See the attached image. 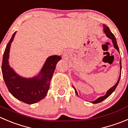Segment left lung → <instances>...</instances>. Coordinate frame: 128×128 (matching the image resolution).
<instances>
[{"label": "left lung", "instance_id": "obj_1", "mask_svg": "<svg viewBox=\"0 0 128 128\" xmlns=\"http://www.w3.org/2000/svg\"><path fill=\"white\" fill-rule=\"evenodd\" d=\"M104 32L106 33V36H108L109 38H110V40H112L113 44H114V48H115L118 51V52H120V50H119V48H118V44H117V41H116V39L115 36H114V35L111 32H110V30H109V28H108V26H106V25H104ZM121 61H120V77H119V79H118V82H117V83L116 84L114 85L112 87H111L110 89L108 90V92H107V93H106V94L105 96L98 97V98H97V99H96V100L92 102V103H93V104H97V103H99V102H100L103 101L104 100H105L106 98H108V97H109V96H110V95L112 93L114 90H115L117 86H118V84H119V82H120V78H121ZM73 87H74V86H73ZM74 88H75V87H74ZM75 93H76V94L78 96L77 92H76V90L75 88Z\"/></svg>", "mask_w": 128, "mask_h": 128}]
</instances>
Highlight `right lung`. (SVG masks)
Wrapping results in <instances>:
<instances>
[{
  "label": "right lung",
  "instance_id": "add662e5",
  "mask_svg": "<svg viewBox=\"0 0 128 128\" xmlns=\"http://www.w3.org/2000/svg\"><path fill=\"white\" fill-rule=\"evenodd\" d=\"M16 33L12 36L4 53L2 76L8 91L15 98L26 104H34L46 96L56 65L62 58L57 55L48 57L40 74L34 77L28 78L19 76L8 65L10 45Z\"/></svg>",
  "mask_w": 128,
  "mask_h": 128
}]
</instances>
